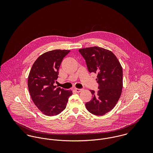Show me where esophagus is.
<instances>
[{
    "label": "esophagus",
    "instance_id": "obj_1",
    "mask_svg": "<svg viewBox=\"0 0 153 153\" xmlns=\"http://www.w3.org/2000/svg\"><path fill=\"white\" fill-rule=\"evenodd\" d=\"M74 90L76 92H80L82 91V89H78V88H74Z\"/></svg>",
    "mask_w": 153,
    "mask_h": 153
}]
</instances>
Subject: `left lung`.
I'll list each match as a JSON object with an SVG mask.
<instances>
[{"mask_svg":"<svg viewBox=\"0 0 153 153\" xmlns=\"http://www.w3.org/2000/svg\"><path fill=\"white\" fill-rule=\"evenodd\" d=\"M88 71L97 74L98 91L91 90L92 100L85 104L88 111L103 115L117 104L123 89V69L115 55L109 50L94 46L79 49Z\"/></svg>","mask_w":153,"mask_h":153,"instance_id":"8db88e82","label":"left lung"}]
</instances>
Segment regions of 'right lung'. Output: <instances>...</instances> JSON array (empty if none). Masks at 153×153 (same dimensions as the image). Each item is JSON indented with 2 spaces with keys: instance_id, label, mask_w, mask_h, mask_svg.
<instances>
[{
  "instance_id": "1",
  "label": "right lung",
  "mask_w": 153,
  "mask_h": 153,
  "mask_svg": "<svg viewBox=\"0 0 153 153\" xmlns=\"http://www.w3.org/2000/svg\"><path fill=\"white\" fill-rule=\"evenodd\" d=\"M69 50L56 49L41 55L30 71L27 85L31 98L44 114L54 116L65 109L71 90L54 85L58 78L59 68Z\"/></svg>"
}]
</instances>
